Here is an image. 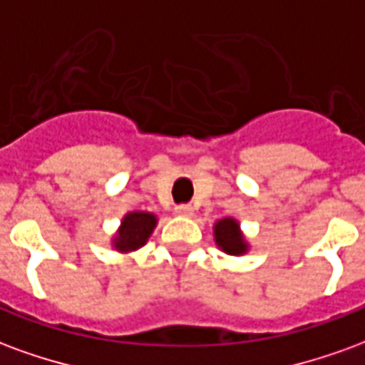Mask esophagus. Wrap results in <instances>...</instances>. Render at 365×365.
Here are the masks:
<instances>
[{
    "mask_svg": "<svg viewBox=\"0 0 365 365\" xmlns=\"http://www.w3.org/2000/svg\"><path fill=\"white\" fill-rule=\"evenodd\" d=\"M174 211L178 217H193V207L191 205H178Z\"/></svg>",
    "mask_w": 365,
    "mask_h": 365,
    "instance_id": "obj_1",
    "label": "esophagus"
}]
</instances>
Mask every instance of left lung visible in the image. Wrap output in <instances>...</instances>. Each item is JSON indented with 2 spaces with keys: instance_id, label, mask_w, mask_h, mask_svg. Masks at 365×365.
<instances>
[{
  "instance_id": "8db88e82",
  "label": "left lung",
  "mask_w": 365,
  "mask_h": 365,
  "mask_svg": "<svg viewBox=\"0 0 365 365\" xmlns=\"http://www.w3.org/2000/svg\"><path fill=\"white\" fill-rule=\"evenodd\" d=\"M215 245L229 256H245L250 250V242L246 240L240 222L235 217H222L213 225Z\"/></svg>"
}]
</instances>
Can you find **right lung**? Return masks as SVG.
I'll list each match as a JSON object with an SVG mask.
<instances>
[{"label":"right lung","instance_id":"add662e5","mask_svg":"<svg viewBox=\"0 0 365 365\" xmlns=\"http://www.w3.org/2000/svg\"><path fill=\"white\" fill-rule=\"evenodd\" d=\"M158 225V217L150 211H128L123 215L119 229L111 237V248L119 254L136 252L143 248Z\"/></svg>","mask_w":365,"mask_h":365}]
</instances>
